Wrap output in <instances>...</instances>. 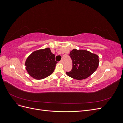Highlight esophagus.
I'll list each match as a JSON object with an SVG mask.
<instances>
[{"instance_id":"1","label":"esophagus","mask_w":123,"mask_h":123,"mask_svg":"<svg viewBox=\"0 0 123 123\" xmlns=\"http://www.w3.org/2000/svg\"><path fill=\"white\" fill-rule=\"evenodd\" d=\"M60 62L61 63H62V64H63V63H64V62H63V60L62 59V60H61V61H60Z\"/></svg>"}]
</instances>
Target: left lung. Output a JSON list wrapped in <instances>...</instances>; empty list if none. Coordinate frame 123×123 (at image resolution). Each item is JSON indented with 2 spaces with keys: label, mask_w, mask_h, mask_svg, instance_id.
Here are the masks:
<instances>
[{
  "label": "left lung",
  "mask_w": 123,
  "mask_h": 123,
  "mask_svg": "<svg viewBox=\"0 0 123 123\" xmlns=\"http://www.w3.org/2000/svg\"><path fill=\"white\" fill-rule=\"evenodd\" d=\"M72 60V69L66 72L68 76L77 80L87 79L99 65L98 56L85 50L73 49L69 54Z\"/></svg>",
  "instance_id": "left-lung-1"
}]
</instances>
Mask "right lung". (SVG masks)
<instances>
[{
	"label": "right lung",
	"mask_w": 123,
	"mask_h": 123,
	"mask_svg": "<svg viewBox=\"0 0 123 123\" xmlns=\"http://www.w3.org/2000/svg\"><path fill=\"white\" fill-rule=\"evenodd\" d=\"M57 63L55 55L47 48L33 52L26 59L25 64L30 75L34 79L42 80L53 73Z\"/></svg>",
	"instance_id": "obj_1"
}]
</instances>
